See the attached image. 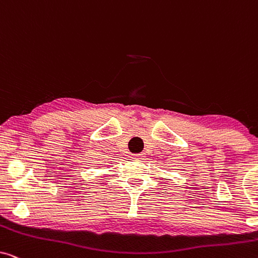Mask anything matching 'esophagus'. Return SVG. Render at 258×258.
<instances>
[{
	"label": "esophagus",
	"mask_w": 258,
	"mask_h": 258,
	"mask_svg": "<svg viewBox=\"0 0 258 258\" xmlns=\"http://www.w3.org/2000/svg\"><path fill=\"white\" fill-rule=\"evenodd\" d=\"M134 157H135V158H140L141 156H140V155H134Z\"/></svg>",
	"instance_id": "34e87169"
}]
</instances>
